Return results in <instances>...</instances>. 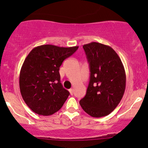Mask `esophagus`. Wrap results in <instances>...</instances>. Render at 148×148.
<instances>
[{
	"mask_svg": "<svg viewBox=\"0 0 148 148\" xmlns=\"http://www.w3.org/2000/svg\"><path fill=\"white\" fill-rule=\"evenodd\" d=\"M69 92H70V94H71V95H73L74 90H73V89H72V88H71V89L69 90Z\"/></svg>",
	"mask_w": 148,
	"mask_h": 148,
	"instance_id": "obj_1",
	"label": "esophagus"
}]
</instances>
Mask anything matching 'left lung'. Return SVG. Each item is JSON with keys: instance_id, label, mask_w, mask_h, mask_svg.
Masks as SVG:
<instances>
[{"instance_id": "1", "label": "left lung", "mask_w": 148, "mask_h": 148, "mask_svg": "<svg viewBox=\"0 0 148 148\" xmlns=\"http://www.w3.org/2000/svg\"><path fill=\"white\" fill-rule=\"evenodd\" d=\"M90 64V78L86 94L80 104L94 118L108 116L122 100L126 76L122 60L113 48L90 42L83 46Z\"/></svg>"}]
</instances>
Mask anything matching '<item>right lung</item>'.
I'll return each instance as SVG.
<instances>
[{"mask_svg": "<svg viewBox=\"0 0 148 148\" xmlns=\"http://www.w3.org/2000/svg\"><path fill=\"white\" fill-rule=\"evenodd\" d=\"M78 48L41 45L26 56L20 72V90L26 105L36 114L50 116L62 107L70 93L60 83L59 69Z\"/></svg>", "mask_w": 148, "mask_h": 148, "instance_id": "right-lung-1", "label": "right lung"}]
</instances>
